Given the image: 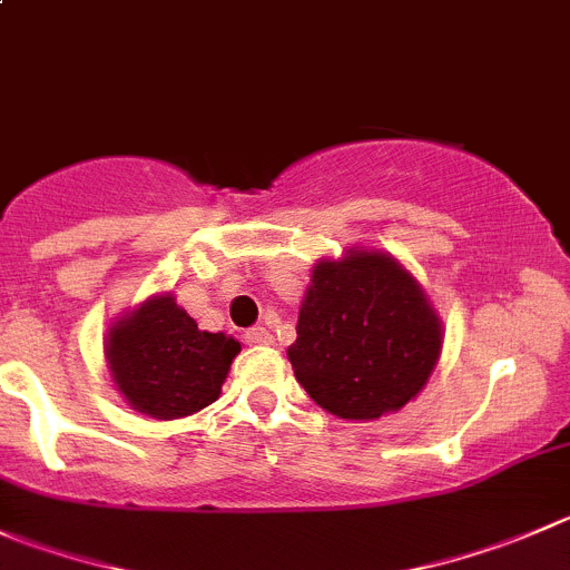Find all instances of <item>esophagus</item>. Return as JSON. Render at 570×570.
Here are the masks:
<instances>
[{"mask_svg": "<svg viewBox=\"0 0 570 570\" xmlns=\"http://www.w3.org/2000/svg\"><path fill=\"white\" fill-rule=\"evenodd\" d=\"M245 342L247 345H273V334L262 328V325H256V328L245 331Z\"/></svg>", "mask_w": 570, "mask_h": 570, "instance_id": "obj_1", "label": "esophagus"}]
</instances>
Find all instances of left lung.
<instances>
[{"label":"left lung","instance_id":"1","mask_svg":"<svg viewBox=\"0 0 570 570\" xmlns=\"http://www.w3.org/2000/svg\"><path fill=\"white\" fill-rule=\"evenodd\" d=\"M443 323L409 269L381 250H347L314 264L289 345L295 379L317 406L375 420L425 386Z\"/></svg>","mask_w":570,"mask_h":570}]
</instances>
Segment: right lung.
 Here are the masks:
<instances>
[{
	"label": "right lung",
	"instance_id": "obj_1",
	"mask_svg": "<svg viewBox=\"0 0 570 570\" xmlns=\"http://www.w3.org/2000/svg\"><path fill=\"white\" fill-rule=\"evenodd\" d=\"M239 351L234 336L197 328L169 292L127 312L105 336L116 390L156 420L186 417L217 401Z\"/></svg>",
	"mask_w": 570,
	"mask_h": 570
}]
</instances>
